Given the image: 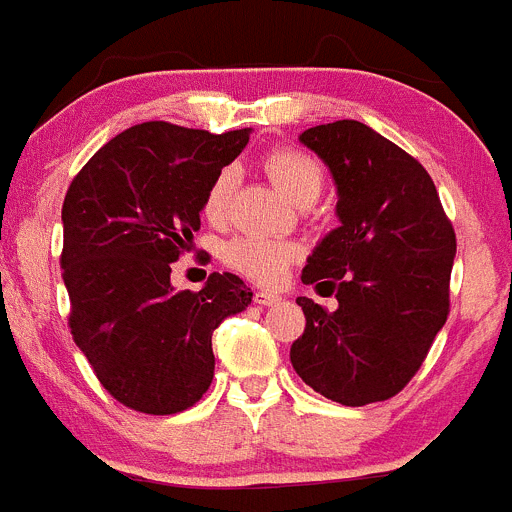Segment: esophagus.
Returning a JSON list of instances; mask_svg holds the SVG:
<instances>
[{
	"mask_svg": "<svg viewBox=\"0 0 512 512\" xmlns=\"http://www.w3.org/2000/svg\"><path fill=\"white\" fill-rule=\"evenodd\" d=\"M280 300H283V295L272 293V290H257L255 293V303H260V305H275V303H280Z\"/></svg>",
	"mask_w": 512,
	"mask_h": 512,
	"instance_id": "esophagus-1",
	"label": "esophagus"
}]
</instances>
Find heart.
I'll use <instances>...</instances> for the list:
<instances>
[{"mask_svg":"<svg viewBox=\"0 0 512 512\" xmlns=\"http://www.w3.org/2000/svg\"><path fill=\"white\" fill-rule=\"evenodd\" d=\"M262 169L270 181L283 191L293 204L318 199L323 189V171L308 154L295 148H275L262 159ZM234 174L229 169L219 171L204 194L202 212L212 224H222L229 214V197H232ZM224 262L237 272L257 283H278L283 280L290 262L298 257V247L293 242L272 240L260 234H242L224 245Z\"/></svg>","mask_w":512,"mask_h":512,"instance_id":"1","label":"heart"}]
</instances>
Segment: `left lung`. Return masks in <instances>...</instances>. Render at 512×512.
<instances>
[{"instance_id":"1","label":"left lung","mask_w":512,"mask_h":512,"mask_svg":"<svg viewBox=\"0 0 512 512\" xmlns=\"http://www.w3.org/2000/svg\"><path fill=\"white\" fill-rule=\"evenodd\" d=\"M300 141L331 169L341 222L300 280L328 285L338 308L298 298L305 331L290 361L326 399L364 407L412 381L447 321L455 229L427 169L374 128L336 121Z\"/></svg>"}]
</instances>
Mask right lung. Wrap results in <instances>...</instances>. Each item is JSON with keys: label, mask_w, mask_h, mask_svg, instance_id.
I'll return each instance as SVG.
<instances>
[{"label": "right lung", "mask_w": 512, "mask_h": 512, "mask_svg": "<svg viewBox=\"0 0 512 512\" xmlns=\"http://www.w3.org/2000/svg\"><path fill=\"white\" fill-rule=\"evenodd\" d=\"M250 141L148 121L118 133L80 169L62 204L70 333L103 389L143 414L194 407L214 376L212 333L252 303L232 272L199 293L171 285L191 250L204 194Z\"/></svg>", "instance_id": "right-lung-1"}]
</instances>
